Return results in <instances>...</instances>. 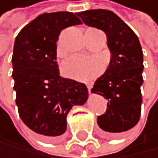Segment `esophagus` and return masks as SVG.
Returning a JSON list of instances; mask_svg holds the SVG:
<instances>
[{
  "instance_id": "1",
  "label": "esophagus",
  "mask_w": 158,
  "mask_h": 158,
  "mask_svg": "<svg viewBox=\"0 0 158 158\" xmlns=\"http://www.w3.org/2000/svg\"><path fill=\"white\" fill-rule=\"evenodd\" d=\"M87 88H88V91H89V92L91 91V89H92V84H87Z\"/></svg>"
}]
</instances>
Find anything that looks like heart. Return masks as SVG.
<instances>
[{
	"label": "heart",
	"instance_id": "heart-1",
	"mask_svg": "<svg viewBox=\"0 0 158 158\" xmlns=\"http://www.w3.org/2000/svg\"><path fill=\"white\" fill-rule=\"evenodd\" d=\"M57 57L64 56V51L60 45L56 49ZM104 65L103 62L96 57H84L74 55L66 59L61 65V71L67 78L89 82L103 72Z\"/></svg>",
	"mask_w": 158,
	"mask_h": 158
}]
</instances>
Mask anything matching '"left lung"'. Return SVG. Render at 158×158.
Wrapping results in <instances>:
<instances>
[{
	"label": "left lung",
	"mask_w": 158,
	"mask_h": 158,
	"mask_svg": "<svg viewBox=\"0 0 158 158\" xmlns=\"http://www.w3.org/2000/svg\"><path fill=\"white\" fill-rule=\"evenodd\" d=\"M77 15L85 24L101 29L107 35L111 61L91 92L108 100L107 110L97 118V123L106 135L115 136L131 130L139 121L143 82L140 43L129 25L111 10H89Z\"/></svg>",
	"instance_id": "obj_1"
}]
</instances>
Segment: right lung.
Instances as JSON below:
<instances>
[{
  "instance_id": "right-lung-1",
  "label": "right lung",
  "mask_w": 158,
  "mask_h": 158,
  "mask_svg": "<svg viewBox=\"0 0 158 158\" xmlns=\"http://www.w3.org/2000/svg\"><path fill=\"white\" fill-rule=\"evenodd\" d=\"M77 14L45 13L19 32L13 53L14 89L20 119L34 133L58 136L67 129L66 117L87 101L84 83L63 78L56 61V42L62 29L81 24Z\"/></svg>"
}]
</instances>
